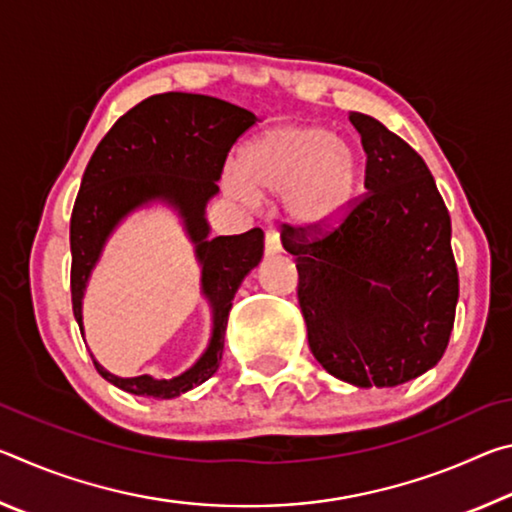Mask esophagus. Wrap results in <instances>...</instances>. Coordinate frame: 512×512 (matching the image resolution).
I'll return each mask as SVG.
<instances>
[{"instance_id":"1","label":"esophagus","mask_w":512,"mask_h":512,"mask_svg":"<svg viewBox=\"0 0 512 512\" xmlns=\"http://www.w3.org/2000/svg\"><path fill=\"white\" fill-rule=\"evenodd\" d=\"M280 248H282V244H280V235H277L275 230H268V232H266V255H275V253H280Z\"/></svg>"}]
</instances>
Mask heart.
Returning <instances> with one entry per match:
<instances>
[{
  "label": "heart",
  "mask_w": 512,
  "mask_h": 512,
  "mask_svg": "<svg viewBox=\"0 0 512 512\" xmlns=\"http://www.w3.org/2000/svg\"><path fill=\"white\" fill-rule=\"evenodd\" d=\"M357 160L348 142L318 126L287 124L255 137L225 176L232 198L284 194V212L305 230H327L348 210Z\"/></svg>",
  "instance_id": "obj_1"
}]
</instances>
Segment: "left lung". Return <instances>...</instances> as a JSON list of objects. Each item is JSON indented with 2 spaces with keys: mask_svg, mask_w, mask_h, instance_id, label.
Wrapping results in <instances>:
<instances>
[{
  "mask_svg": "<svg viewBox=\"0 0 512 512\" xmlns=\"http://www.w3.org/2000/svg\"><path fill=\"white\" fill-rule=\"evenodd\" d=\"M363 187L327 230L282 225L296 255L311 354L359 388L420 377L447 350L458 300L452 221L427 164L375 117L352 112Z\"/></svg>",
  "mask_w": 512,
  "mask_h": 512,
  "instance_id": "obj_1",
  "label": "left lung"
}]
</instances>
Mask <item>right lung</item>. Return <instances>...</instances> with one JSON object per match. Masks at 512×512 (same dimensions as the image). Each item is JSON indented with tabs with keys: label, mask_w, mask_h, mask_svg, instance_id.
Wrapping results in <instances>:
<instances>
[{
	"label": "right lung",
	"mask_w": 512,
	"mask_h": 512,
	"mask_svg": "<svg viewBox=\"0 0 512 512\" xmlns=\"http://www.w3.org/2000/svg\"><path fill=\"white\" fill-rule=\"evenodd\" d=\"M255 124V115L235 103L205 94L164 92L133 106L112 124L85 167L69 221L72 246V309L81 327V300L92 266L97 264L112 228L142 203L167 201L183 214L187 232L203 264V293L214 307L212 341L192 368L173 379L149 375L121 379L99 375L126 393L169 400L210 379L221 363L225 327L239 284L264 253V232L207 239L205 203L219 192L228 153Z\"/></svg>",
	"instance_id": "obj_1"
}]
</instances>
